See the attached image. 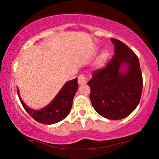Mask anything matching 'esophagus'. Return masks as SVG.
Returning a JSON list of instances; mask_svg holds the SVG:
<instances>
[{"mask_svg":"<svg viewBox=\"0 0 159 159\" xmlns=\"http://www.w3.org/2000/svg\"><path fill=\"white\" fill-rule=\"evenodd\" d=\"M78 83H79V85H83L87 83V79H86L85 75L83 74L80 75L79 78H78Z\"/></svg>","mask_w":159,"mask_h":159,"instance_id":"obj_1","label":"esophagus"}]
</instances>
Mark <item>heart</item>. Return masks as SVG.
Instances as JSON below:
<instances>
[{"label":"heart","instance_id":"b5f03b06","mask_svg":"<svg viewBox=\"0 0 159 159\" xmlns=\"http://www.w3.org/2000/svg\"><path fill=\"white\" fill-rule=\"evenodd\" d=\"M108 57H109V52H107V51H104V52H102L100 56H99V62L100 64L104 63L107 61V59H108Z\"/></svg>","mask_w":159,"mask_h":159}]
</instances>
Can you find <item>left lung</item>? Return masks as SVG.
Wrapping results in <instances>:
<instances>
[{"instance_id": "obj_1", "label": "left lung", "mask_w": 159, "mask_h": 159, "mask_svg": "<svg viewBox=\"0 0 159 159\" xmlns=\"http://www.w3.org/2000/svg\"><path fill=\"white\" fill-rule=\"evenodd\" d=\"M114 55L103 68L93 72L88 82L94 109L106 118L119 120L127 117L140 100L143 80L138 56L119 40L111 39ZM123 64L127 71L120 70Z\"/></svg>"}]
</instances>
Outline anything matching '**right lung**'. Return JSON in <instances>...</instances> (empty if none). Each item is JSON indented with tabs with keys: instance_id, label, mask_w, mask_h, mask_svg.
<instances>
[{
	"instance_id": "obj_1",
	"label": "right lung",
	"mask_w": 159,
	"mask_h": 159,
	"mask_svg": "<svg viewBox=\"0 0 159 159\" xmlns=\"http://www.w3.org/2000/svg\"><path fill=\"white\" fill-rule=\"evenodd\" d=\"M78 90L77 78L66 82L55 99L47 107L41 110L29 108L21 100L19 90L17 92L21 104L26 111L39 123L43 124H54L64 119L71 111L73 99Z\"/></svg>"
}]
</instances>
